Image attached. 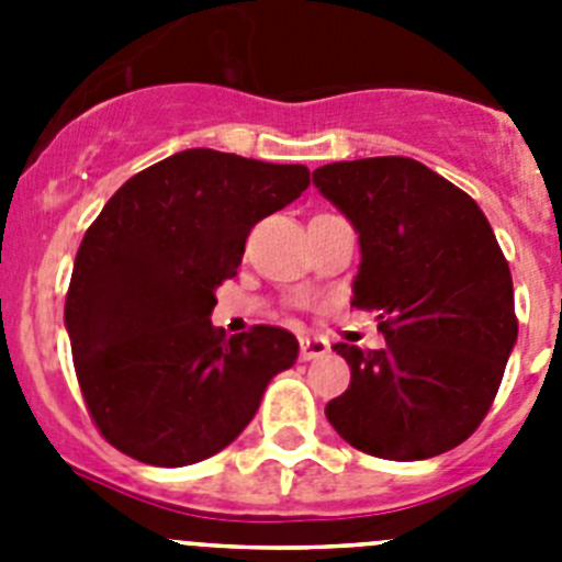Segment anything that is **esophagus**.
I'll use <instances>...</instances> for the list:
<instances>
[{"mask_svg": "<svg viewBox=\"0 0 562 562\" xmlns=\"http://www.w3.org/2000/svg\"><path fill=\"white\" fill-rule=\"evenodd\" d=\"M301 360H317V357L329 355V340L324 337H301Z\"/></svg>", "mask_w": 562, "mask_h": 562, "instance_id": "34e87169", "label": "esophagus"}]
</instances>
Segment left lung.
Here are the masks:
<instances>
[{"label": "left lung", "mask_w": 562, "mask_h": 562, "mask_svg": "<svg viewBox=\"0 0 562 562\" xmlns=\"http://www.w3.org/2000/svg\"><path fill=\"white\" fill-rule=\"evenodd\" d=\"M360 233L351 306L376 312L385 346L335 342L351 382L331 428L376 459L448 453L484 422L518 340L513 276L470 193L411 157L312 173Z\"/></svg>", "instance_id": "obj_1"}]
</instances>
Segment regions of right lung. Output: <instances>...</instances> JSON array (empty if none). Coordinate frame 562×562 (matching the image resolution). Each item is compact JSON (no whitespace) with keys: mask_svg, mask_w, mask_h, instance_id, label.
<instances>
[{"mask_svg":"<svg viewBox=\"0 0 562 562\" xmlns=\"http://www.w3.org/2000/svg\"><path fill=\"white\" fill-rule=\"evenodd\" d=\"M310 188V168L188 148L117 188L83 233L64 321L87 411L103 439L154 467L227 448L256 416L297 340L281 326L231 337L216 286L247 236Z\"/></svg>","mask_w":562,"mask_h":562,"instance_id":"obj_1","label":"right lung"}]
</instances>
